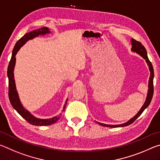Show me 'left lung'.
Instances as JSON below:
<instances>
[{"label": "left lung", "mask_w": 160, "mask_h": 160, "mask_svg": "<svg viewBox=\"0 0 160 160\" xmlns=\"http://www.w3.org/2000/svg\"><path fill=\"white\" fill-rule=\"evenodd\" d=\"M131 44H132L131 51H133V52L138 53L140 56H141L142 57L145 59L146 63H148V66H149V69H150V80H149V82H148V91L147 97H146V100L144 103V104L142 105L141 109H140V111L138 112L137 114L135 116H133L132 118L130 119L128 121H127L126 123L119 124V125H109V124H104V123L97 122V123L102 126L109 127V128H118V127H123V126H127L130 125V124L133 123L134 121L136 120V119L138 118L140 115L142 114V113L144 112V110L149 106V105H150L151 100H152V99L153 92H154V86H153L154 70H153L152 65L151 62L150 61V60H149V58L148 57L147 51H146L145 48L144 47V46H143L141 43H140V42L136 41V40H135L134 39H131Z\"/></svg>", "instance_id": "obj_1"}]
</instances>
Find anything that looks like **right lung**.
Returning a JSON list of instances; mask_svg holds the SVG:
<instances>
[{
	"instance_id": "1",
	"label": "right lung",
	"mask_w": 160,
	"mask_h": 160,
	"mask_svg": "<svg viewBox=\"0 0 160 160\" xmlns=\"http://www.w3.org/2000/svg\"><path fill=\"white\" fill-rule=\"evenodd\" d=\"M49 29L47 28H42L39 29H37L36 30H33L32 32H29V33H26L24 36L20 38L16 43L14 48L12 50V57L10 59V63L8 65V96L10 102L11 103L12 107L17 111L19 114L22 116L25 120L28 121L32 125L34 126H48L51 125L56 121H58V119L61 117V113L59 115L54 116L53 118H47V119H42L36 118L35 116L30 113V112L25 109L22 104H21L20 98H19L18 93L16 90V85L14 79V68L15 66V61L16 58L15 56L17 54L18 51L20 50V48L22 47V46L25 44V43L29 41V40L34 39V37H37L39 35H44L46 34L50 33ZM68 99H66L65 104L63 105V108L62 112H64L65 109H66V104H67Z\"/></svg>"
}]
</instances>
